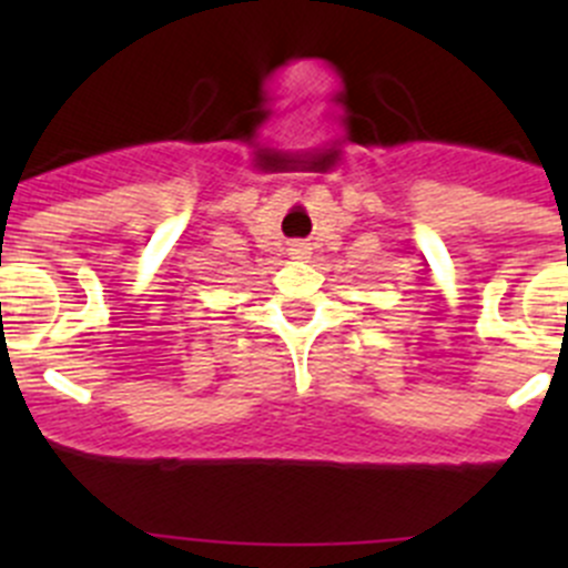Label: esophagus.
<instances>
[{"mask_svg": "<svg viewBox=\"0 0 568 568\" xmlns=\"http://www.w3.org/2000/svg\"><path fill=\"white\" fill-rule=\"evenodd\" d=\"M291 255L305 257L307 255V244L305 242H291Z\"/></svg>", "mask_w": 568, "mask_h": 568, "instance_id": "1", "label": "esophagus"}]
</instances>
